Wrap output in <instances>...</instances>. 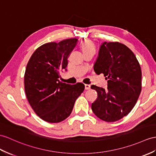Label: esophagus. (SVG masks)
I'll return each mask as SVG.
<instances>
[{
    "label": "esophagus",
    "mask_w": 156,
    "mask_h": 156,
    "mask_svg": "<svg viewBox=\"0 0 156 156\" xmlns=\"http://www.w3.org/2000/svg\"><path fill=\"white\" fill-rule=\"evenodd\" d=\"M85 89L86 90H89L90 89V85L88 84H85Z\"/></svg>",
    "instance_id": "esophagus-1"
}]
</instances>
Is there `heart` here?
<instances>
[{"mask_svg":"<svg viewBox=\"0 0 156 156\" xmlns=\"http://www.w3.org/2000/svg\"><path fill=\"white\" fill-rule=\"evenodd\" d=\"M81 48L83 54L88 53H95L96 45L92 40H86L81 43Z\"/></svg>","mask_w":156,"mask_h":156,"instance_id":"1","label":"heart"}]
</instances>
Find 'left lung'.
<instances>
[{
    "label": "left lung",
    "mask_w": 156,
    "mask_h": 156,
    "mask_svg": "<svg viewBox=\"0 0 156 156\" xmlns=\"http://www.w3.org/2000/svg\"><path fill=\"white\" fill-rule=\"evenodd\" d=\"M94 71L104 74L108 87L91 85L98 95L91 105L93 112L105 122L122 119L134 108L142 90V70L136 55L126 45L105 41Z\"/></svg>",
    "instance_id": "left-lung-1"
}]
</instances>
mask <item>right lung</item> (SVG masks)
I'll return each mask as SVG.
<instances>
[{
	"mask_svg": "<svg viewBox=\"0 0 156 156\" xmlns=\"http://www.w3.org/2000/svg\"><path fill=\"white\" fill-rule=\"evenodd\" d=\"M77 39L41 45L26 66L24 89L29 104L41 119L58 123L66 119L76 99L85 89L82 83L69 85L59 81L60 72L67 66L69 56Z\"/></svg>",
	"mask_w": 156,
	"mask_h": 156,
	"instance_id": "right-lung-1",
	"label": "right lung"
}]
</instances>
